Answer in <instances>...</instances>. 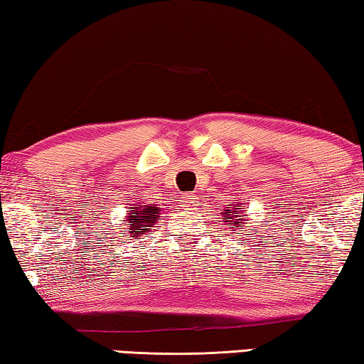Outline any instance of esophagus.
I'll list each match as a JSON object with an SVG mask.
<instances>
[{"mask_svg": "<svg viewBox=\"0 0 364 364\" xmlns=\"http://www.w3.org/2000/svg\"><path fill=\"white\" fill-rule=\"evenodd\" d=\"M197 201H198V197L195 193H187L186 197H183V205H186L187 210H195Z\"/></svg>", "mask_w": 364, "mask_h": 364, "instance_id": "34e87169", "label": "esophagus"}]
</instances>
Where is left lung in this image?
Returning <instances> with one entry per match:
<instances>
[{"mask_svg": "<svg viewBox=\"0 0 364 364\" xmlns=\"http://www.w3.org/2000/svg\"><path fill=\"white\" fill-rule=\"evenodd\" d=\"M221 221L231 229H240L245 221H247V213H245L244 200H232L229 201L221 211Z\"/></svg>", "mask_w": 364, "mask_h": 364, "instance_id": "obj_1", "label": "left lung"}]
</instances>
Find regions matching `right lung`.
<instances>
[{
    "label": "right lung",
    "instance_id": "add662e5",
    "mask_svg": "<svg viewBox=\"0 0 364 364\" xmlns=\"http://www.w3.org/2000/svg\"><path fill=\"white\" fill-rule=\"evenodd\" d=\"M163 215V208L158 205H146L143 201L136 200L135 203L128 206L127 216L122 223V239L132 237L130 240H139L144 234L153 231L154 225H158V220H161Z\"/></svg>",
    "mask_w": 364,
    "mask_h": 364
}]
</instances>
